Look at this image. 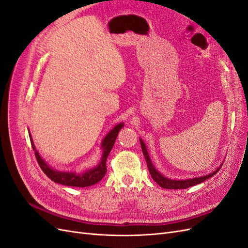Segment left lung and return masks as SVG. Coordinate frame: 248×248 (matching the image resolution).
<instances>
[{"label":"left lung","instance_id":"8db88e82","mask_svg":"<svg viewBox=\"0 0 248 248\" xmlns=\"http://www.w3.org/2000/svg\"><path fill=\"white\" fill-rule=\"evenodd\" d=\"M140 146H141V150H142V154L145 156V159L147 161V166L150 171V175L153 178L154 181L158 184L162 188H167V189H185L188 188V187H191L193 185L200 184L202 182L206 181L207 179L211 178L212 176H214L217 171H218L221 168V166L217 169L215 171L211 172V174L202 176V177H198V178H192V179H187V180H171V179H168L167 177H164L163 175H161L160 172L157 170L154 166L152 164L151 159L149 157V153L147 151V148L145 146V142L142 141L140 139Z\"/></svg>","mask_w":248,"mask_h":248}]
</instances>
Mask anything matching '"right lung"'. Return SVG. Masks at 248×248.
Masks as SVG:
<instances>
[{"mask_svg": "<svg viewBox=\"0 0 248 248\" xmlns=\"http://www.w3.org/2000/svg\"><path fill=\"white\" fill-rule=\"evenodd\" d=\"M124 126L123 123H120L116 125L114 128H112L108 134L107 137L104 138L101 144V148L103 150L101 160L97 167L93 168L92 170H88L84 174H76V172H68V171H59L56 170H52L48 164L44 161L39 153L36 151V148L34 142L31 138V144L33 149L35 150V156L37 162L40 166L41 170H43L44 174H46L52 181L66 185V186H74V187H88L92 186L96 183H98L100 180L104 177L107 172V159L108 156L110 152L112 146L115 145V141L117 139L118 133L120 129ZM31 137V136H30Z\"/></svg>", "mask_w": 248, "mask_h": 248, "instance_id": "1", "label": "right lung"}]
</instances>
